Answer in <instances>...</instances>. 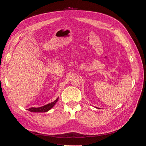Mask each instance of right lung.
<instances>
[{
  "label": "right lung",
  "mask_w": 146,
  "mask_h": 146,
  "mask_svg": "<svg viewBox=\"0 0 146 146\" xmlns=\"http://www.w3.org/2000/svg\"><path fill=\"white\" fill-rule=\"evenodd\" d=\"M58 99L59 98L56 99L54 101L46 104V105L39 107V108H31L29 109H28V110L31 112H36V113H39V112L40 113V112L41 113H42V112H47L48 111H49L51 108H53V106L55 105V104L57 103V101H58Z\"/></svg>",
  "instance_id": "right-lung-1"
}]
</instances>
